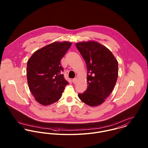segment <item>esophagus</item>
<instances>
[{
	"label": "esophagus",
	"mask_w": 148,
	"mask_h": 148,
	"mask_svg": "<svg viewBox=\"0 0 148 148\" xmlns=\"http://www.w3.org/2000/svg\"><path fill=\"white\" fill-rule=\"evenodd\" d=\"M77 79H73L72 80V82H73L74 84H76V83H77Z\"/></svg>",
	"instance_id": "obj_1"
}]
</instances>
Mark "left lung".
Returning <instances> with one entry per match:
<instances>
[{"label": "left lung", "instance_id": "obj_1", "mask_svg": "<svg viewBox=\"0 0 148 148\" xmlns=\"http://www.w3.org/2000/svg\"><path fill=\"white\" fill-rule=\"evenodd\" d=\"M76 46L87 68V88L78 97L88 106H100L106 101L116 85L118 62L108 48L97 42H77Z\"/></svg>", "mask_w": 148, "mask_h": 148}]
</instances>
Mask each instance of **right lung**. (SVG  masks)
Returning a JSON list of instances; mask_svg holds the SVG:
<instances>
[{
  "label": "right lung",
  "mask_w": 148,
  "mask_h": 148,
  "mask_svg": "<svg viewBox=\"0 0 148 148\" xmlns=\"http://www.w3.org/2000/svg\"><path fill=\"white\" fill-rule=\"evenodd\" d=\"M72 42H55L36 51L28 59L27 78L35 100L43 106L58 101L68 82L65 80L60 61Z\"/></svg>",
  "instance_id": "1"
}]
</instances>
